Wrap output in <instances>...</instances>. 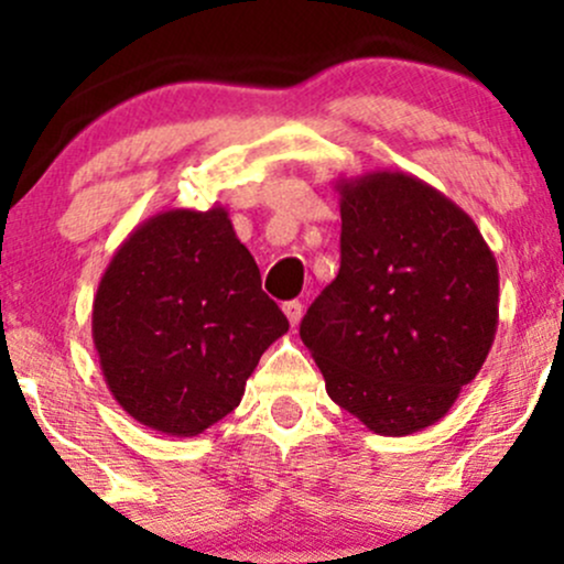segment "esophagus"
Wrapping results in <instances>:
<instances>
[{"mask_svg":"<svg viewBox=\"0 0 564 564\" xmlns=\"http://www.w3.org/2000/svg\"><path fill=\"white\" fill-rule=\"evenodd\" d=\"M283 313H286L291 326H296V323L302 321V302H296V300L283 302Z\"/></svg>","mask_w":564,"mask_h":564,"instance_id":"obj_1","label":"esophagus"}]
</instances>
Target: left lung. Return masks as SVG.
Here are the masks:
<instances>
[{
    "instance_id": "obj_1",
    "label": "left lung",
    "mask_w": 564,
    "mask_h": 564,
    "mask_svg": "<svg viewBox=\"0 0 564 564\" xmlns=\"http://www.w3.org/2000/svg\"><path fill=\"white\" fill-rule=\"evenodd\" d=\"M341 264L302 318L326 392L368 430L432 426L480 373L498 264L462 206L405 172L339 180Z\"/></svg>"
}]
</instances>
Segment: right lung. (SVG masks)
Segmentation results:
<instances>
[{
    "instance_id": "right-lung-1",
    "label": "right lung",
    "mask_w": 564,
    "mask_h": 564,
    "mask_svg": "<svg viewBox=\"0 0 564 564\" xmlns=\"http://www.w3.org/2000/svg\"><path fill=\"white\" fill-rule=\"evenodd\" d=\"M286 332L223 206L138 225L93 302V341L116 403L172 437H196L228 416Z\"/></svg>"
}]
</instances>
